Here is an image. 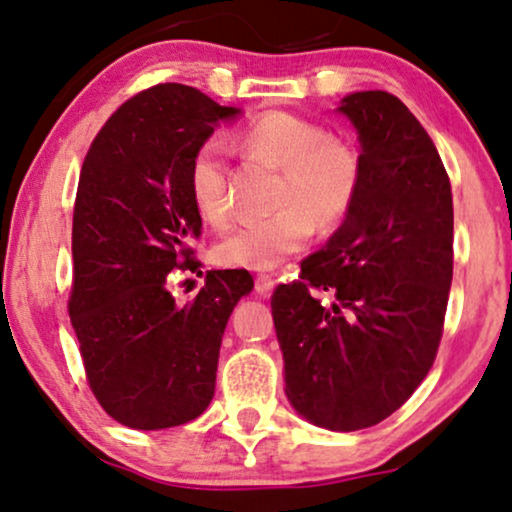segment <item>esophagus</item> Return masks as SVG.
<instances>
[{
	"instance_id": "obj_1",
	"label": "esophagus",
	"mask_w": 512,
	"mask_h": 512,
	"mask_svg": "<svg viewBox=\"0 0 512 512\" xmlns=\"http://www.w3.org/2000/svg\"><path fill=\"white\" fill-rule=\"evenodd\" d=\"M272 289H275V280H272V275H256V294L261 298H268L272 294Z\"/></svg>"
}]
</instances>
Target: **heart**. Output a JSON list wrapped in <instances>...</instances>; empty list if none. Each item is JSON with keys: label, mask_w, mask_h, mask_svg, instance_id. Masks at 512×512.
Instances as JSON below:
<instances>
[{"label": "heart", "mask_w": 512, "mask_h": 512, "mask_svg": "<svg viewBox=\"0 0 512 512\" xmlns=\"http://www.w3.org/2000/svg\"><path fill=\"white\" fill-rule=\"evenodd\" d=\"M247 159L277 169L265 218L230 228L214 247L228 268L268 270L301 251L317 228H334L353 209L362 164L353 145L329 136L324 126L291 112H265L232 138ZM188 190L197 214L209 225L228 223L230 164L221 138H207L188 162Z\"/></svg>", "instance_id": "heart-1"}]
</instances>
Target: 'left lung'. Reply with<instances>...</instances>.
I'll list each match as a JSON object with an SVG mask.
<instances>
[{"label":"left lung","instance_id":"left-lung-1","mask_svg":"<svg viewBox=\"0 0 512 512\" xmlns=\"http://www.w3.org/2000/svg\"><path fill=\"white\" fill-rule=\"evenodd\" d=\"M338 112L360 138V192L270 305L291 407L350 433L400 409L433 367L454 272V204L435 143L400 98L355 91ZM324 290L331 306L321 305Z\"/></svg>","mask_w":512,"mask_h":512}]
</instances>
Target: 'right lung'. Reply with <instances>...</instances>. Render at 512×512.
<instances>
[{"label": "right lung", "instance_id": "obj_1", "mask_svg": "<svg viewBox=\"0 0 512 512\" xmlns=\"http://www.w3.org/2000/svg\"><path fill=\"white\" fill-rule=\"evenodd\" d=\"M237 115L192 86L157 84L119 105L84 157L68 313L91 393L126 428L183 426L209 407L225 324L254 289L247 270H209L190 303L169 291L171 270L199 265L188 162Z\"/></svg>", "mask_w": 512, "mask_h": 512}]
</instances>
